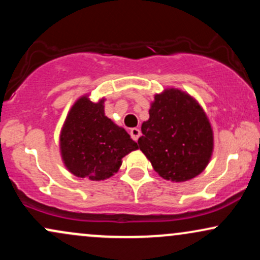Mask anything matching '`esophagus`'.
I'll use <instances>...</instances> for the list:
<instances>
[{
	"mask_svg": "<svg viewBox=\"0 0 260 260\" xmlns=\"http://www.w3.org/2000/svg\"><path fill=\"white\" fill-rule=\"evenodd\" d=\"M129 133H131V137H132V139L136 140V142L138 140L140 134H142V133H140V129H138V128H132Z\"/></svg>",
	"mask_w": 260,
	"mask_h": 260,
	"instance_id": "34e87169",
	"label": "esophagus"
}]
</instances>
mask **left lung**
<instances>
[{
    "label": "left lung",
    "mask_w": 260,
    "mask_h": 260,
    "mask_svg": "<svg viewBox=\"0 0 260 260\" xmlns=\"http://www.w3.org/2000/svg\"><path fill=\"white\" fill-rule=\"evenodd\" d=\"M138 139L155 171L172 182L202 174L211 159L214 133L203 107L186 91L168 88L154 96Z\"/></svg>",
    "instance_id": "8db88e82"
}]
</instances>
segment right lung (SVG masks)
Here are the masks:
<instances>
[{"mask_svg":"<svg viewBox=\"0 0 260 260\" xmlns=\"http://www.w3.org/2000/svg\"><path fill=\"white\" fill-rule=\"evenodd\" d=\"M105 99L80 96L71 107L59 134V153L71 174L104 181L118 171L122 159L138 145L124 128L105 116Z\"/></svg>","mask_w":260,"mask_h":260,"instance_id":"obj_1","label":"right lung"}]
</instances>
